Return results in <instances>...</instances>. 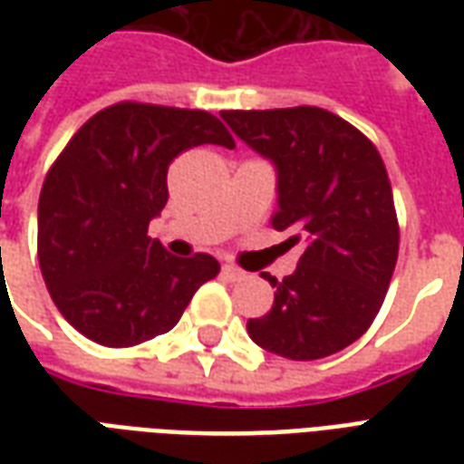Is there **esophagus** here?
I'll return each mask as SVG.
<instances>
[{
  "label": "esophagus",
  "instance_id": "esophagus-1",
  "mask_svg": "<svg viewBox=\"0 0 464 464\" xmlns=\"http://www.w3.org/2000/svg\"><path fill=\"white\" fill-rule=\"evenodd\" d=\"M221 273L228 278V281H241V278H246V271H241V268H238V266H233V263H223Z\"/></svg>",
  "mask_w": 464,
  "mask_h": 464
}]
</instances>
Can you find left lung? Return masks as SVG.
Returning a JSON list of instances; mask_svg holds the SVG:
<instances>
[{
    "instance_id": "1",
    "label": "left lung",
    "mask_w": 464,
    "mask_h": 464,
    "mask_svg": "<svg viewBox=\"0 0 464 464\" xmlns=\"http://www.w3.org/2000/svg\"><path fill=\"white\" fill-rule=\"evenodd\" d=\"M233 133L278 169L271 226L303 241L276 281L273 308L248 321L256 345L288 360L328 358L368 331L398 263L400 228L385 163L353 123L318 106L221 111Z\"/></svg>"
}]
</instances>
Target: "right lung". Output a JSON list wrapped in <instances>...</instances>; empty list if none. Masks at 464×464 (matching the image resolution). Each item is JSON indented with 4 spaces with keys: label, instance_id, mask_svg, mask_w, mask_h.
Here are the masks:
<instances>
[{
    "label": "right lung",
    "instance_id": "right-lung-1",
    "mask_svg": "<svg viewBox=\"0 0 464 464\" xmlns=\"http://www.w3.org/2000/svg\"><path fill=\"white\" fill-rule=\"evenodd\" d=\"M201 143L236 146L208 111L119 102L52 163L39 196V268L59 313L89 341L131 348L169 333L221 271L208 253L179 258L149 236L169 201V163Z\"/></svg>",
    "mask_w": 464,
    "mask_h": 464
}]
</instances>
